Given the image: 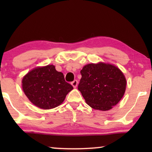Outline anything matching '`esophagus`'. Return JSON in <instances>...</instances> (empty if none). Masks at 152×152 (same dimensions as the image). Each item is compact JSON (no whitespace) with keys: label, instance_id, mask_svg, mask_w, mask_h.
Wrapping results in <instances>:
<instances>
[{"label":"esophagus","instance_id":"34e87169","mask_svg":"<svg viewBox=\"0 0 152 152\" xmlns=\"http://www.w3.org/2000/svg\"><path fill=\"white\" fill-rule=\"evenodd\" d=\"M71 84H72V86L74 87V88H76L77 86V84H78V82H77V80H75L73 82H71Z\"/></svg>","mask_w":152,"mask_h":152}]
</instances>
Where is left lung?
Returning <instances> with one entry per match:
<instances>
[{
  "instance_id": "1",
  "label": "left lung",
  "mask_w": 152,
  "mask_h": 152,
  "mask_svg": "<svg viewBox=\"0 0 152 152\" xmlns=\"http://www.w3.org/2000/svg\"><path fill=\"white\" fill-rule=\"evenodd\" d=\"M80 73L78 90L93 109L108 111L123 97L126 79L115 66L104 63L90 64L84 66Z\"/></svg>"
}]
</instances>
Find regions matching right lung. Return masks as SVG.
<instances>
[{
	"label": "right lung",
	"mask_w": 152,
	"mask_h": 152,
	"mask_svg": "<svg viewBox=\"0 0 152 152\" xmlns=\"http://www.w3.org/2000/svg\"><path fill=\"white\" fill-rule=\"evenodd\" d=\"M22 86L31 102L43 109L61 104L66 95L73 89L65 81L64 74L57 71L53 65L31 70L23 78Z\"/></svg>",
	"instance_id": "add662e5"
}]
</instances>
